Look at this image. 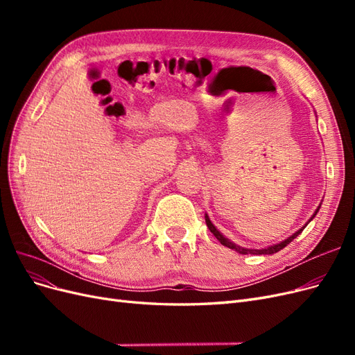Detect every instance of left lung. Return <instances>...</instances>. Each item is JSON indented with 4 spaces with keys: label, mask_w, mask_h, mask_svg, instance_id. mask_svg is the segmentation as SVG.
Returning a JSON list of instances; mask_svg holds the SVG:
<instances>
[{
    "label": "left lung",
    "mask_w": 355,
    "mask_h": 355,
    "mask_svg": "<svg viewBox=\"0 0 355 355\" xmlns=\"http://www.w3.org/2000/svg\"><path fill=\"white\" fill-rule=\"evenodd\" d=\"M317 211H318V209L315 210L314 216H315V214H317ZM314 216H313V218H314ZM313 218H311V219H313ZM311 219H309V220H311ZM309 220H308V222H309ZM206 223H207V227H209L210 232L214 235V237H216V239L220 241V244L227 245V247H230V249H232V250H235V252H239V253H241V254H247V253H252V254H272V253L280 252L282 249H284V247H286V245H287L290 241H293V240L297 237V235L304 231V228L306 227V225H308V223H306L305 227H302V228H300L299 231H296L293 235H290L288 239H286V240H284V241H282L280 244H274V245H271V247H268V249H262V250H250V249H243V247L235 245L234 243H231L230 240L225 239L223 235H222V234H220V232H219L216 228H214V225L210 222L209 216H206Z\"/></svg>",
    "instance_id": "obj_1"
}]
</instances>
